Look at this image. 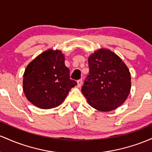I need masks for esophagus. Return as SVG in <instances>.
<instances>
[{
	"mask_svg": "<svg viewBox=\"0 0 152 152\" xmlns=\"http://www.w3.org/2000/svg\"><path fill=\"white\" fill-rule=\"evenodd\" d=\"M77 87L78 88H80L82 86V85H83V80L80 79V80H78L77 81Z\"/></svg>",
	"mask_w": 152,
	"mask_h": 152,
	"instance_id": "esophagus-1",
	"label": "esophagus"
}]
</instances>
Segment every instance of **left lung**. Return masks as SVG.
<instances>
[{"label": "left lung", "instance_id": "left-lung-1", "mask_svg": "<svg viewBox=\"0 0 152 152\" xmlns=\"http://www.w3.org/2000/svg\"><path fill=\"white\" fill-rule=\"evenodd\" d=\"M89 75L82 87L88 103L100 111H110L126 100L131 74L120 57L109 49L96 51L88 58Z\"/></svg>", "mask_w": 152, "mask_h": 152}]
</instances>
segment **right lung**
I'll return each mask as SVG.
<instances>
[{"label": "right lung", "instance_id": "obj_1", "mask_svg": "<svg viewBox=\"0 0 152 152\" xmlns=\"http://www.w3.org/2000/svg\"><path fill=\"white\" fill-rule=\"evenodd\" d=\"M77 85L70 79L64 57L59 50L49 49L36 57L23 74V89L33 105L42 109L55 108Z\"/></svg>", "mask_w": 152, "mask_h": 152}]
</instances>
